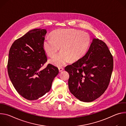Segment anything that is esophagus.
Returning <instances> with one entry per match:
<instances>
[{"mask_svg": "<svg viewBox=\"0 0 126 126\" xmlns=\"http://www.w3.org/2000/svg\"><path fill=\"white\" fill-rule=\"evenodd\" d=\"M58 69H59V72H62V71L64 70V68L63 67H59Z\"/></svg>", "mask_w": 126, "mask_h": 126, "instance_id": "obj_1", "label": "esophagus"}]
</instances>
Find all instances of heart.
Returning <instances> with one entry per match:
<instances>
[{"label": "heart", "mask_w": 126, "mask_h": 126, "mask_svg": "<svg viewBox=\"0 0 126 126\" xmlns=\"http://www.w3.org/2000/svg\"><path fill=\"white\" fill-rule=\"evenodd\" d=\"M90 41V37L85 32L74 29H58L53 32L52 37L47 36L44 39L43 46L50 57L54 55L60 47L61 51L49 62L61 67L70 60L74 62L82 57L88 50Z\"/></svg>", "instance_id": "b5f03b06"}]
</instances>
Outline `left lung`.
Returning a JSON list of instances; mask_svg holds the SVG:
<instances>
[{
    "label": "left lung",
    "instance_id": "1",
    "mask_svg": "<svg viewBox=\"0 0 126 126\" xmlns=\"http://www.w3.org/2000/svg\"><path fill=\"white\" fill-rule=\"evenodd\" d=\"M113 69V56L106 44L94 39L85 55L65 70L69 74L70 92L84 102L100 97L109 86Z\"/></svg>",
    "mask_w": 126,
    "mask_h": 126
}]
</instances>
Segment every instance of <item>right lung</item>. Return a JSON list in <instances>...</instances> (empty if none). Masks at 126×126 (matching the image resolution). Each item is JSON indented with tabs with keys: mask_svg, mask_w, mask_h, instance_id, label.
<instances>
[{
	"mask_svg": "<svg viewBox=\"0 0 126 126\" xmlns=\"http://www.w3.org/2000/svg\"><path fill=\"white\" fill-rule=\"evenodd\" d=\"M46 29L30 30L12 44L9 52L7 71L17 92L25 99L35 100L48 92L58 68L47 61L43 43Z\"/></svg>",
	"mask_w": 126,
	"mask_h": 126,
	"instance_id": "add662e5",
	"label": "right lung"
}]
</instances>
